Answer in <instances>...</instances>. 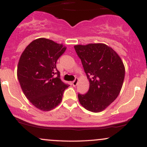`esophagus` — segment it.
<instances>
[{
    "label": "esophagus",
    "mask_w": 147,
    "mask_h": 147,
    "mask_svg": "<svg viewBox=\"0 0 147 147\" xmlns=\"http://www.w3.org/2000/svg\"><path fill=\"white\" fill-rule=\"evenodd\" d=\"M78 81H79V79L77 78H76L75 80L72 82V85H73L74 86H76L77 85V83H78Z\"/></svg>",
    "instance_id": "esophagus-1"
}]
</instances>
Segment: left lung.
Segmentation results:
<instances>
[{
  "label": "left lung",
  "instance_id": "8db88e82",
  "mask_svg": "<svg viewBox=\"0 0 147 147\" xmlns=\"http://www.w3.org/2000/svg\"><path fill=\"white\" fill-rule=\"evenodd\" d=\"M90 83L87 93L78 94L79 103L89 111L99 113L117 97L122 89L125 68L122 59L104 43L74 46Z\"/></svg>",
  "mask_w": 147,
  "mask_h": 147
}]
</instances>
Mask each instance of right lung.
<instances>
[{
    "label": "right lung",
    "instance_id": "obj_1",
    "mask_svg": "<svg viewBox=\"0 0 147 147\" xmlns=\"http://www.w3.org/2000/svg\"><path fill=\"white\" fill-rule=\"evenodd\" d=\"M65 50L63 44L39 38L32 41L21 55L17 67L18 82L25 97L39 110L49 111L56 108L69 86L61 80L56 66Z\"/></svg>",
    "mask_w": 147,
    "mask_h": 147
}]
</instances>
